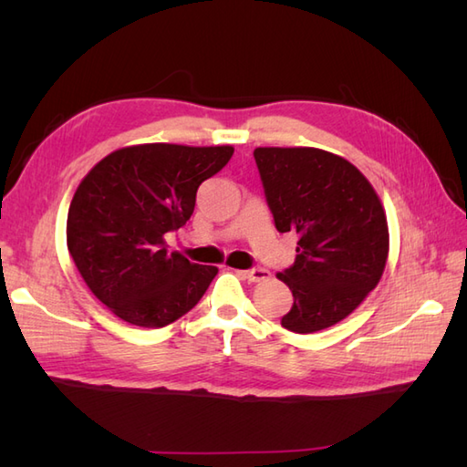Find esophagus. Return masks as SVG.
Returning <instances> with one entry per match:
<instances>
[{"label": "esophagus", "mask_w": 467, "mask_h": 467, "mask_svg": "<svg viewBox=\"0 0 467 467\" xmlns=\"http://www.w3.org/2000/svg\"><path fill=\"white\" fill-rule=\"evenodd\" d=\"M269 271L265 269V266H253V269L249 271H243V276L246 281H253V283H259V281H265L269 279Z\"/></svg>", "instance_id": "obj_1"}]
</instances>
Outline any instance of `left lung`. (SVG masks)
I'll use <instances>...</instances> for the list:
<instances>
[{"label":"left lung","instance_id":"8db88e82","mask_svg":"<svg viewBox=\"0 0 467 467\" xmlns=\"http://www.w3.org/2000/svg\"><path fill=\"white\" fill-rule=\"evenodd\" d=\"M279 233H296V259L279 273L293 306L281 325L315 333L345 319L379 283L389 233L379 196L345 158L319 148H256Z\"/></svg>","mask_w":467,"mask_h":467}]
</instances>
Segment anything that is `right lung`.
Returning <instances> with one entry per match:
<instances>
[{"label": "right lung", "instance_id": "add662e5", "mask_svg": "<svg viewBox=\"0 0 467 467\" xmlns=\"http://www.w3.org/2000/svg\"><path fill=\"white\" fill-rule=\"evenodd\" d=\"M233 146L142 144L98 162L67 211V251L90 291L122 321L148 329L181 319L218 269L166 249L194 213L196 191Z\"/></svg>", "mask_w": 467, "mask_h": 467}]
</instances>
